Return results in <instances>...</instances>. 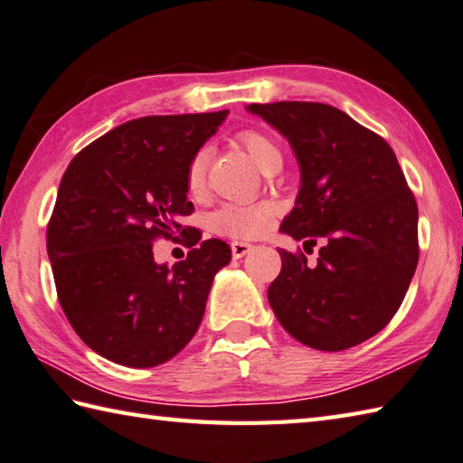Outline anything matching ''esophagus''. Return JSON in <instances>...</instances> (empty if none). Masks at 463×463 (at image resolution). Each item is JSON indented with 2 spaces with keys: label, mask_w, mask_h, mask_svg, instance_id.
<instances>
[{
  "label": "esophagus",
  "mask_w": 463,
  "mask_h": 463,
  "mask_svg": "<svg viewBox=\"0 0 463 463\" xmlns=\"http://www.w3.org/2000/svg\"><path fill=\"white\" fill-rule=\"evenodd\" d=\"M231 249H232V257H234V259H242L244 255H249V252L252 250V244L234 241V242L231 244Z\"/></svg>",
  "instance_id": "esophagus-1"
}]
</instances>
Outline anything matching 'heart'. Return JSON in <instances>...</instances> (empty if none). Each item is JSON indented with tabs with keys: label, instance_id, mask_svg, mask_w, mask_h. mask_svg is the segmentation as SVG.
Wrapping results in <instances>:
<instances>
[{
	"label": "heart",
	"instance_id": "1",
	"mask_svg": "<svg viewBox=\"0 0 463 463\" xmlns=\"http://www.w3.org/2000/svg\"><path fill=\"white\" fill-rule=\"evenodd\" d=\"M237 142L247 150L250 160L269 175L279 170L283 165V152L279 144L260 130H241L237 132ZM206 150H198L188 162L186 168V188L193 194H201L206 178ZM275 214V206L270 203L259 204H224L219 213L213 216L214 229L229 234L234 239H255L269 229L270 219Z\"/></svg>",
	"mask_w": 463,
	"mask_h": 463
}]
</instances>
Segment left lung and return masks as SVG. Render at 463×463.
I'll use <instances>...</instances> for the list:
<instances>
[{
    "label": "left lung",
    "mask_w": 463,
    "mask_h": 463,
    "mask_svg": "<svg viewBox=\"0 0 463 463\" xmlns=\"http://www.w3.org/2000/svg\"><path fill=\"white\" fill-rule=\"evenodd\" d=\"M291 144L301 168L295 208L280 231L315 247L280 249L269 303L285 331L319 351L355 347L400 309L420 259L418 204L392 146L351 116L319 102L250 104Z\"/></svg>",
    "instance_id": "obj_1"
}]
</instances>
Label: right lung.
Listing matches in <instances>:
<instances>
[{
  "instance_id": "right-lung-1",
  "label": "right lung",
  "mask_w": 463,
  "mask_h": 463,
  "mask_svg": "<svg viewBox=\"0 0 463 463\" xmlns=\"http://www.w3.org/2000/svg\"><path fill=\"white\" fill-rule=\"evenodd\" d=\"M229 110L146 116L78 152L61 176L48 224V257L63 313L98 355L126 367L166 364L194 337L213 279L231 247L190 237L178 221L190 158ZM195 249L172 269L153 260L160 236Z\"/></svg>"
}]
</instances>
